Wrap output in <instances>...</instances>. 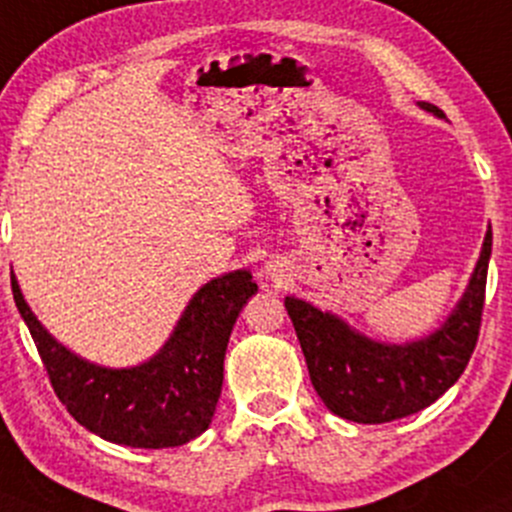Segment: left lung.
I'll return each mask as SVG.
<instances>
[{
	"mask_svg": "<svg viewBox=\"0 0 512 512\" xmlns=\"http://www.w3.org/2000/svg\"><path fill=\"white\" fill-rule=\"evenodd\" d=\"M419 105L444 118L436 105ZM491 246L488 226L471 281L453 313L439 330L407 345L372 340L337 315L288 295L286 310L303 347L310 382L325 407L357 424H384L434 404L461 377L476 350Z\"/></svg>",
	"mask_w": 512,
	"mask_h": 512,
	"instance_id": "obj_1",
	"label": "left lung"
}]
</instances>
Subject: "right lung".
<instances>
[{
  "label": "right lung",
  "instance_id": "obj_1",
  "mask_svg": "<svg viewBox=\"0 0 512 512\" xmlns=\"http://www.w3.org/2000/svg\"><path fill=\"white\" fill-rule=\"evenodd\" d=\"M258 291L249 271H231L199 288L162 350L138 367L110 370L73 355L46 333L12 273V293L36 342L51 387L68 414L133 449H170L197 439L212 424L229 335L246 300Z\"/></svg>",
  "mask_w": 512,
  "mask_h": 512
}]
</instances>
